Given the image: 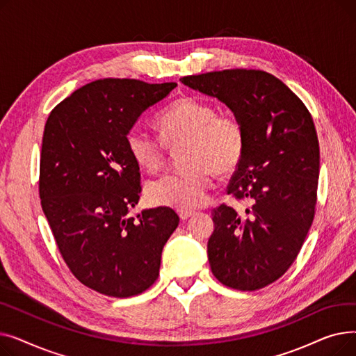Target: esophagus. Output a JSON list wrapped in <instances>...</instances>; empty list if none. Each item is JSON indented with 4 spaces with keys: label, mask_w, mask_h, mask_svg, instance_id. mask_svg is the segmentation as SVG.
<instances>
[{
    "label": "esophagus",
    "mask_w": 356,
    "mask_h": 356,
    "mask_svg": "<svg viewBox=\"0 0 356 356\" xmlns=\"http://www.w3.org/2000/svg\"><path fill=\"white\" fill-rule=\"evenodd\" d=\"M177 213H179V216H180L181 220H188L191 216L195 215L193 211H177Z\"/></svg>",
    "instance_id": "1"
}]
</instances>
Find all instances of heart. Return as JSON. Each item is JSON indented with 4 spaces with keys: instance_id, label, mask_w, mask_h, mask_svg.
Returning a JSON list of instances; mask_svg holds the SVG:
<instances>
[{
    "instance_id": "b5f03b06",
    "label": "heart",
    "mask_w": 356,
    "mask_h": 356,
    "mask_svg": "<svg viewBox=\"0 0 356 356\" xmlns=\"http://www.w3.org/2000/svg\"><path fill=\"white\" fill-rule=\"evenodd\" d=\"M160 137L134 127L125 136L129 156L145 168L157 172L165 159V145L186 143L181 170L167 173L147 186V196L156 204L180 211L195 209L207 202L212 175H229L239 165L245 149V129L232 112L196 97H181L156 118Z\"/></svg>"
}]
</instances>
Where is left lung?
<instances>
[{"label":"left lung","mask_w":356,"mask_h":356,"mask_svg":"<svg viewBox=\"0 0 356 356\" xmlns=\"http://www.w3.org/2000/svg\"><path fill=\"white\" fill-rule=\"evenodd\" d=\"M180 81L218 98L244 125V156L228 193L251 207L242 215L227 204L213 209L208 258L222 284L263 289L294 263L314 218L321 161L313 118L290 88L263 70L228 69Z\"/></svg>","instance_id":"1"}]
</instances>
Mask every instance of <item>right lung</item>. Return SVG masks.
I'll list each match as a JSON object with an SVG mask.
<instances>
[{
  "mask_svg": "<svg viewBox=\"0 0 356 356\" xmlns=\"http://www.w3.org/2000/svg\"><path fill=\"white\" fill-rule=\"evenodd\" d=\"M177 83L99 79L74 90L44 125L39 193L56 244L82 284L109 297L145 291L179 225L172 208L138 203L140 165L125 136Z\"/></svg>",
  "mask_w": 356,
  "mask_h": 356,
  "instance_id": "add662e5",
  "label": "right lung"
}]
</instances>
